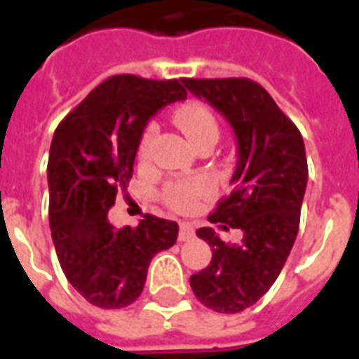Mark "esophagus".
Masks as SVG:
<instances>
[{
    "mask_svg": "<svg viewBox=\"0 0 359 359\" xmlns=\"http://www.w3.org/2000/svg\"><path fill=\"white\" fill-rule=\"evenodd\" d=\"M194 238V227L190 224H180L179 227V240L186 242V240Z\"/></svg>",
    "mask_w": 359,
    "mask_h": 359,
    "instance_id": "34e87169",
    "label": "esophagus"
}]
</instances>
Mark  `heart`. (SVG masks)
I'll list each match as a JSON object with an SVG mask.
<instances>
[{"label": "heart", "instance_id": "heart-1", "mask_svg": "<svg viewBox=\"0 0 359 359\" xmlns=\"http://www.w3.org/2000/svg\"><path fill=\"white\" fill-rule=\"evenodd\" d=\"M173 123L180 128V132L188 137L191 145H199L205 140H218V121L214 117L212 109L207 104L199 100L180 104L173 111ZM152 137H154V126H147L141 135L140 147H137V158L140 162H145L149 156ZM214 190L212 182L208 179H194L184 182H173L165 186L163 190V201L169 207L179 212H186L196 205L197 199L210 196Z\"/></svg>", "mask_w": 359, "mask_h": 359}]
</instances>
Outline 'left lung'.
<instances>
[{"label":"left lung","instance_id":"obj_1","mask_svg":"<svg viewBox=\"0 0 359 359\" xmlns=\"http://www.w3.org/2000/svg\"><path fill=\"white\" fill-rule=\"evenodd\" d=\"M182 81L235 130L238 163L233 191L218 201L208 219L244 233L240 244H225L210 227L197 231L212 248V261L191 276L190 285L208 309L240 313L266 294L292 250L307 186L306 147L296 124L257 81Z\"/></svg>","mask_w":359,"mask_h":359}]
</instances>
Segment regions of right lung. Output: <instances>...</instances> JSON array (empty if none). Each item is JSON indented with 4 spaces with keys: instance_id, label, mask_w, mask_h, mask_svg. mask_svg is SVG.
<instances>
[{
    "instance_id": "add662e5",
    "label": "right lung",
    "mask_w": 359,
    "mask_h": 359,
    "mask_svg": "<svg viewBox=\"0 0 359 359\" xmlns=\"http://www.w3.org/2000/svg\"><path fill=\"white\" fill-rule=\"evenodd\" d=\"M184 98L179 80L117 74L55 128L48 158L50 229L69 283L93 306L121 309L137 300L152 257L177 242V222L145 214L137 227L117 229L108 210L132 179L147 121Z\"/></svg>"
}]
</instances>
